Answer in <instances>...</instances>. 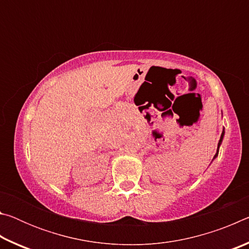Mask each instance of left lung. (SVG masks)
<instances>
[{
  "label": "left lung",
  "mask_w": 249,
  "mask_h": 249,
  "mask_svg": "<svg viewBox=\"0 0 249 249\" xmlns=\"http://www.w3.org/2000/svg\"><path fill=\"white\" fill-rule=\"evenodd\" d=\"M223 136H224V130H223V133H222V135H221V138H220V142H218V147H220V145H221V142H222V140H223ZM217 154H218V149H217V151H216V154H215V156H214V157H216V156H217Z\"/></svg>",
  "instance_id": "left-lung-1"
}]
</instances>
